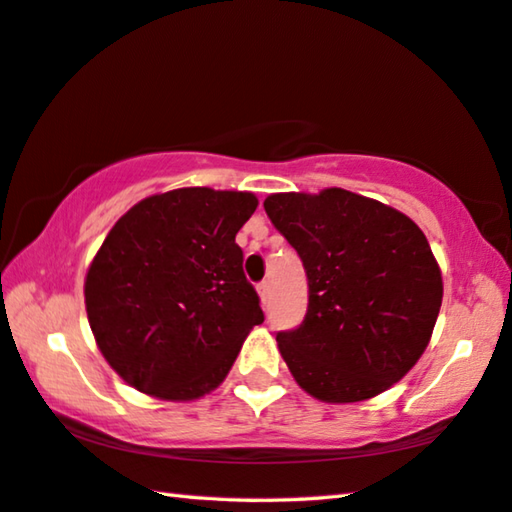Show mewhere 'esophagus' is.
I'll return each mask as SVG.
<instances>
[{
	"mask_svg": "<svg viewBox=\"0 0 512 512\" xmlns=\"http://www.w3.org/2000/svg\"><path fill=\"white\" fill-rule=\"evenodd\" d=\"M257 293H259V300H262V304H268V300H271V284L262 282L257 286Z\"/></svg>",
	"mask_w": 512,
	"mask_h": 512,
	"instance_id": "1",
	"label": "esophagus"
}]
</instances>
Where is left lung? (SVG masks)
<instances>
[{"label":"left lung","instance_id":"obj_1","mask_svg":"<svg viewBox=\"0 0 512 512\" xmlns=\"http://www.w3.org/2000/svg\"><path fill=\"white\" fill-rule=\"evenodd\" d=\"M300 255L309 309L277 347L295 383L322 403L383 394L423 356L443 300L423 230L376 199L342 188L264 201Z\"/></svg>","mask_w":512,"mask_h":512}]
</instances>
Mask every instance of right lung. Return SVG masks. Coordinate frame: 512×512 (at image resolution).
Instances as JSON below:
<instances>
[{
	"label": "right lung",
	"mask_w": 512,
	"mask_h": 512,
	"mask_svg": "<svg viewBox=\"0 0 512 512\" xmlns=\"http://www.w3.org/2000/svg\"><path fill=\"white\" fill-rule=\"evenodd\" d=\"M253 192L179 188L120 217L85 277L96 345L127 385L163 401L217 389L264 322L244 275L239 228Z\"/></svg>",
	"instance_id": "1"
}]
</instances>
